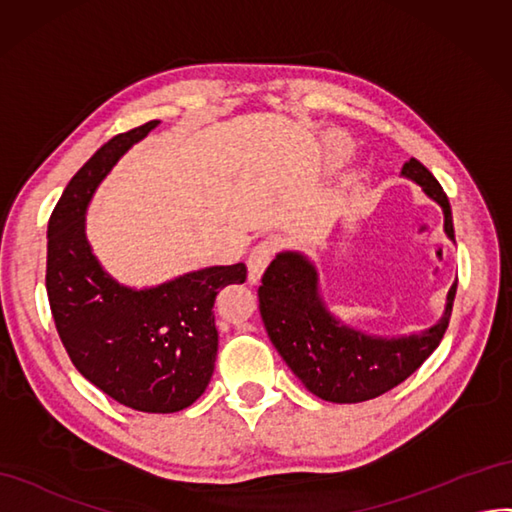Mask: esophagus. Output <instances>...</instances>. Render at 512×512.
<instances>
[{"instance_id":"34e87169","label":"esophagus","mask_w":512,"mask_h":512,"mask_svg":"<svg viewBox=\"0 0 512 512\" xmlns=\"http://www.w3.org/2000/svg\"><path fill=\"white\" fill-rule=\"evenodd\" d=\"M273 254H275L273 241H260L250 252V256H247V280H250V284L260 282L262 273H265Z\"/></svg>"}]
</instances>
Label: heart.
Returning <instances> with one entry per match:
<instances>
[{"instance_id": "obj_1", "label": "heart", "mask_w": 512, "mask_h": 512, "mask_svg": "<svg viewBox=\"0 0 512 512\" xmlns=\"http://www.w3.org/2000/svg\"><path fill=\"white\" fill-rule=\"evenodd\" d=\"M325 150H327V159L331 163H340L342 159H347L351 153V144L344 140L342 135H329L325 142Z\"/></svg>"}]
</instances>
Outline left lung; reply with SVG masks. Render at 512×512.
<instances>
[{
  "instance_id": "1",
  "label": "left lung",
  "mask_w": 512,
  "mask_h": 512,
  "mask_svg": "<svg viewBox=\"0 0 512 512\" xmlns=\"http://www.w3.org/2000/svg\"><path fill=\"white\" fill-rule=\"evenodd\" d=\"M405 178L418 183L444 211V232L454 241L448 196L418 159H409ZM457 282L448 290L441 319L420 334L370 336L344 325L321 297L319 271L301 252H280L262 275L258 308L273 347L306 388L329 403H364L413 375L444 338Z\"/></svg>"
}]
</instances>
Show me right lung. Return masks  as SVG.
Here are the masks:
<instances>
[{
	"label": "right lung",
	"mask_w": 512,
	"mask_h": 512,
	"mask_svg": "<svg viewBox=\"0 0 512 512\" xmlns=\"http://www.w3.org/2000/svg\"><path fill=\"white\" fill-rule=\"evenodd\" d=\"M159 127L112 137L86 161L47 226V295L75 368L120 405L146 413L181 411L204 394L217 357L213 306L219 290L243 284V262L204 267L150 288L124 286L94 256L86 213L96 187L127 150Z\"/></svg>",
	"instance_id": "right-lung-1"
}]
</instances>
